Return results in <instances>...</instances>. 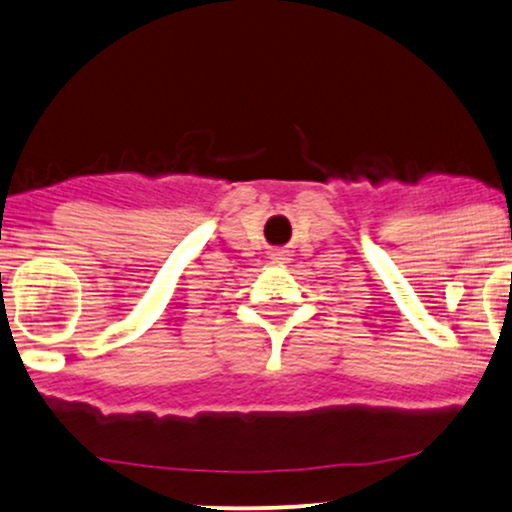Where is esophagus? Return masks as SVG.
Segmentation results:
<instances>
[{
    "label": "esophagus",
    "instance_id": "esophagus-1",
    "mask_svg": "<svg viewBox=\"0 0 512 512\" xmlns=\"http://www.w3.org/2000/svg\"><path fill=\"white\" fill-rule=\"evenodd\" d=\"M270 261H273V263H285L287 261V251H282V249L270 251Z\"/></svg>",
    "mask_w": 512,
    "mask_h": 512
}]
</instances>
